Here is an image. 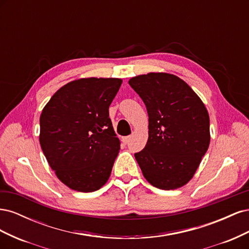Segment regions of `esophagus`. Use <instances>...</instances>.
<instances>
[{
	"mask_svg": "<svg viewBox=\"0 0 249 249\" xmlns=\"http://www.w3.org/2000/svg\"><path fill=\"white\" fill-rule=\"evenodd\" d=\"M130 140H131V137H130V136H126V137H124V138H123V142L124 143V144H127V143H129Z\"/></svg>",
	"mask_w": 249,
	"mask_h": 249,
	"instance_id": "34e87169",
	"label": "esophagus"
}]
</instances>
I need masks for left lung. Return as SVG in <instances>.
Segmentation results:
<instances>
[{"instance_id":"1","label":"left lung","mask_w":249,"mask_h":249,"mask_svg":"<svg viewBox=\"0 0 249 249\" xmlns=\"http://www.w3.org/2000/svg\"><path fill=\"white\" fill-rule=\"evenodd\" d=\"M145 104L148 139L135 154L143 177L162 190L183 187L194 177L210 144V117L200 97L168 72H148L129 80Z\"/></svg>"}]
</instances>
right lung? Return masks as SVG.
Returning <instances> with one entry per match:
<instances>
[{"instance_id":"add662e5","label":"right lung","mask_w":249,"mask_h":249,"mask_svg":"<svg viewBox=\"0 0 249 249\" xmlns=\"http://www.w3.org/2000/svg\"><path fill=\"white\" fill-rule=\"evenodd\" d=\"M123 80L82 78L62 86L40 114L39 142L61 182L93 192L108 182L120 149L109 106Z\"/></svg>"}]
</instances>
